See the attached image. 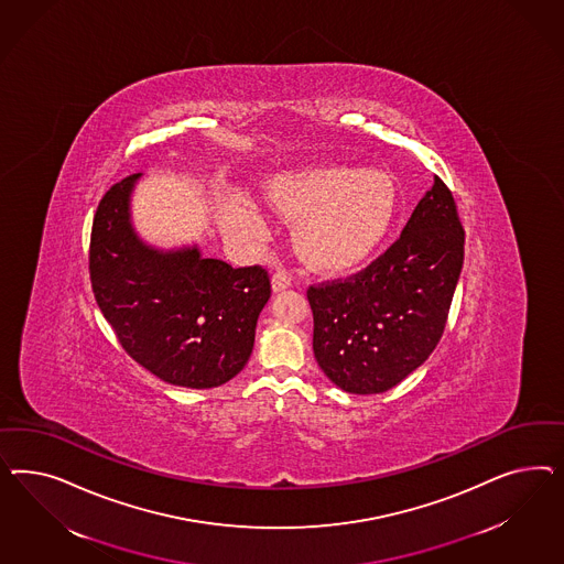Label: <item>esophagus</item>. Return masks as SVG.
Instances as JSON below:
<instances>
[{"label":"esophagus","instance_id":"1","mask_svg":"<svg viewBox=\"0 0 564 564\" xmlns=\"http://www.w3.org/2000/svg\"><path fill=\"white\" fill-rule=\"evenodd\" d=\"M291 288V276L285 273L283 269H276L273 274V291L274 293H279V291L288 290Z\"/></svg>","mask_w":564,"mask_h":564}]
</instances>
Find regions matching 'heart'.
Here are the masks:
<instances>
[{"instance_id":"1","label":"heart","mask_w":564,"mask_h":564,"mask_svg":"<svg viewBox=\"0 0 564 564\" xmlns=\"http://www.w3.org/2000/svg\"><path fill=\"white\" fill-rule=\"evenodd\" d=\"M274 206L291 219L297 250L321 271H349L372 254L397 213L391 175L378 170L318 167L276 180Z\"/></svg>"}]
</instances>
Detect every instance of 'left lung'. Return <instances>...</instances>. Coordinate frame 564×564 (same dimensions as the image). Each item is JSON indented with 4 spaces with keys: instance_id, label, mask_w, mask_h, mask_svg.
I'll return each mask as SVG.
<instances>
[{
    "instance_id": "8db88e82",
    "label": "left lung",
    "mask_w": 564,
    "mask_h": 564,
    "mask_svg": "<svg viewBox=\"0 0 564 564\" xmlns=\"http://www.w3.org/2000/svg\"><path fill=\"white\" fill-rule=\"evenodd\" d=\"M463 231L441 177L401 238L366 271L307 290L314 358L345 393H384L417 370L443 337L463 269Z\"/></svg>"
}]
</instances>
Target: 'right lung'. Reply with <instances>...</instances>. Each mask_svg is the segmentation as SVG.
<instances>
[{"instance_id":"add662e5","label":"right lung","mask_w":564,"mask_h":564,"mask_svg":"<svg viewBox=\"0 0 564 564\" xmlns=\"http://www.w3.org/2000/svg\"><path fill=\"white\" fill-rule=\"evenodd\" d=\"M140 177L111 186L97 208L88 258L97 304L151 375L186 389L221 387L252 356L269 273L203 257L196 243L165 250L144 241L132 223Z\"/></svg>"}]
</instances>
